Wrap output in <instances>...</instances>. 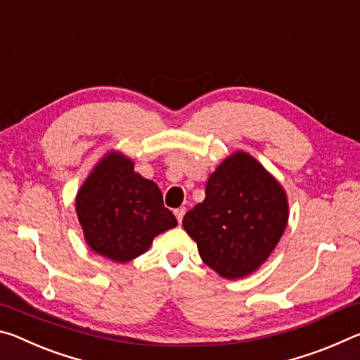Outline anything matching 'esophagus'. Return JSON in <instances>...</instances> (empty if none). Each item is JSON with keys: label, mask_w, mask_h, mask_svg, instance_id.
Wrapping results in <instances>:
<instances>
[{"label": "esophagus", "mask_w": 360, "mask_h": 360, "mask_svg": "<svg viewBox=\"0 0 360 360\" xmlns=\"http://www.w3.org/2000/svg\"><path fill=\"white\" fill-rule=\"evenodd\" d=\"M185 212H186L185 207H179V209L174 210V214H175V217H176V220H179V223H181V220H184Z\"/></svg>", "instance_id": "34e87169"}]
</instances>
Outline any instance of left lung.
Segmentation results:
<instances>
[{
	"label": "left lung",
	"instance_id": "8db88e82",
	"mask_svg": "<svg viewBox=\"0 0 360 360\" xmlns=\"http://www.w3.org/2000/svg\"><path fill=\"white\" fill-rule=\"evenodd\" d=\"M282 186L260 162L238 151L205 185V199L184 217L202 262L226 279L250 274L266 260L287 226Z\"/></svg>",
	"mask_w": 360,
	"mask_h": 360
}]
</instances>
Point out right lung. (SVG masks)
I'll use <instances>...</instances> for the list:
<instances>
[{
	"label": "right lung",
	"instance_id": "1",
	"mask_svg": "<svg viewBox=\"0 0 360 360\" xmlns=\"http://www.w3.org/2000/svg\"><path fill=\"white\" fill-rule=\"evenodd\" d=\"M76 214L94 252L126 263L148 250L153 239L176 225L155 181L134 172V162L110 153L76 196Z\"/></svg>",
	"mask_w": 360,
	"mask_h": 360
}]
</instances>
